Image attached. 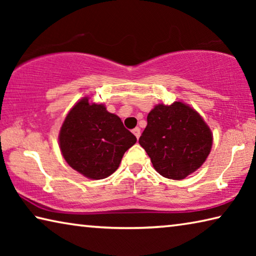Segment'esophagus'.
<instances>
[{
	"label": "esophagus",
	"instance_id": "obj_1",
	"mask_svg": "<svg viewBox=\"0 0 256 256\" xmlns=\"http://www.w3.org/2000/svg\"><path fill=\"white\" fill-rule=\"evenodd\" d=\"M133 134H134V136H136V138H140V134H141V130L140 128H133Z\"/></svg>",
	"mask_w": 256,
	"mask_h": 256
}]
</instances>
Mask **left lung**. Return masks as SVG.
Here are the masks:
<instances>
[{
    "instance_id": "left-lung-1",
    "label": "left lung",
    "mask_w": 256,
    "mask_h": 256,
    "mask_svg": "<svg viewBox=\"0 0 256 256\" xmlns=\"http://www.w3.org/2000/svg\"><path fill=\"white\" fill-rule=\"evenodd\" d=\"M138 138L154 170L170 180H183L202 166L210 154L212 133L190 106L175 102L159 104L148 114Z\"/></svg>"
}]
</instances>
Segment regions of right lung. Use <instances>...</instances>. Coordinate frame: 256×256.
Returning a JSON list of instances; mask_svg holds the SVG:
<instances>
[{"mask_svg": "<svg viewBox=\"0 0 256 256\" xmlns=\"http://www.w3.org/2000/svg\"><path fill=\"white\" fill-rule=\"evenodd\" d=\"M60 148L70 166L88 178L102 180L118 170L125 151L136 142L118 116L102 104L81 99L60 131Z\"/></svg>", "mask_w": 256, "mask_h": 256, "instance_id": "1", "label": "right lung"}]
</instances>
